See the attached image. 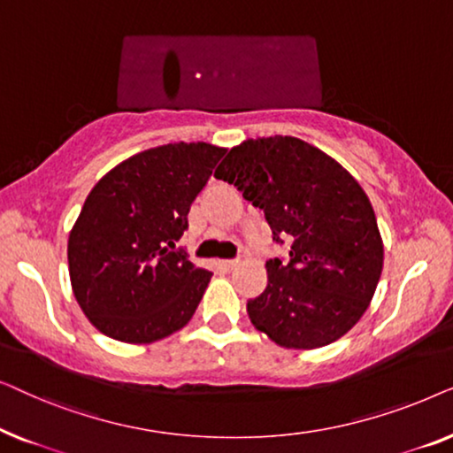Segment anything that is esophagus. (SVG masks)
Masks as SVG:
<instances>
[{
	"mask_svg": "<svg viewBox=\"0 0 453 453\" xmlns=\"http://www.w3.org/2000/svg\"><path fill=\"white\" fill-rule=\"evenodd\" d=\"M239 264H241V259H222V262H220V265L225 270H234Z\"/></svg>",
	"mask_w": 453,
	"mask_h": 453,
	"instance_id": "obj_1",
	"label": "esophagus"
}]
</instances>
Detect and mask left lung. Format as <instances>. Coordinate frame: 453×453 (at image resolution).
I'll list each match as a JSON object with an SVG mask.
<instances>
[{
	"mask_svg": "<svg viewBox=\"0 0 453 453\" xmlns=\"http://www.w3.org/2000/svg\"><path fill=\"white\" fill-rule=\"evenodd\" d=\"M262 208L288 264H265L268 287L247 301L253 327L282 349L313 350L357 326L383 270V241L367 194L338 160L293 135L250 138L214 173Z\"/></svg>",
	"mask_w": 453,
	"mask_h": 453,
	"instance_id": "8db88e82",
	"label": "left lung"
}]
</instances>
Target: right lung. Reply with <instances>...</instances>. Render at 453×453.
Returning a JSON list of instances; mask_svg holds the SVG:
<instances>
[{
  "mask_svg": "<svg viewBox=\"0 0 453 453\" xmlns=\"http://www.w3.org/2000/svg\"><path fill=\"white\" fill-rule=\"evenodd\" d=\"M226 148L175 142L138 152L90 189L67 239L70 282L98 332L158 342L194 318L212 272L175 250Z\"/></svg>",
  "mask_w": 453,
  "mask_h": 453,
  "instance_id": "right-lung-1",
  "label": "right lung"
}]
</instances>
